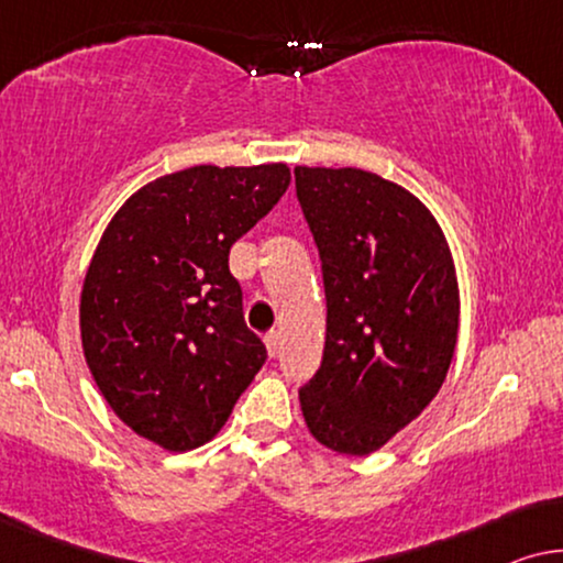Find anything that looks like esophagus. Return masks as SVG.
Segmentation results:
<instances>
[{"instance_id":"obj_1","label":"esophagus","mask_w":563,"mask_h":563,"mask_svg":"<svg viewBox=\"0 0 563 563\" xmlns=\"http://www.w3.org/2000/svg\"><path fill=\"white\" fill-rule=\"evenodd\" d=\"M280 344H283V339H280V331H271V334L265 336V346H267V354H271V357H278V352H280Z\"/></svg>"}]
</instances>
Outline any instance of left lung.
<instances>
[{
	"instance_id": "obj_1",
	"label": "left lung",
	"mask_w": 563,
	"mask_h": 563,
	"mask_svg": "<svg viewBox=\"0 0 563 563\" xmlns=\"http://www.w3.org/2000/svg\"><path fill=\"white\" fill-rule=\"evenodd\" d=\"M321 257L327 344L300 387L308 431L364 456L423 413L446 379L459 285L446 236L406 188L360 168H296Z\"/></svg>"
}]
</instances>
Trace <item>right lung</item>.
Here are the masks:
<instances>
[{"instance_id": "add662e5", "label": "right lung", "mask_w": 563, "mask_h": 563, "mask_svg": "<svg viewBox=\"0 0 563 563\" xmlns=\"http://www.w3.org/2000/svg\"><path fill=\"white\" fill-rule=\"evenodd\" d=\"M290 186L285 163L142 186L101 234L81 290L84 357L109 408L168 451L211 441L267 360L229 250Z\"/></svg>"}]
</instances>
